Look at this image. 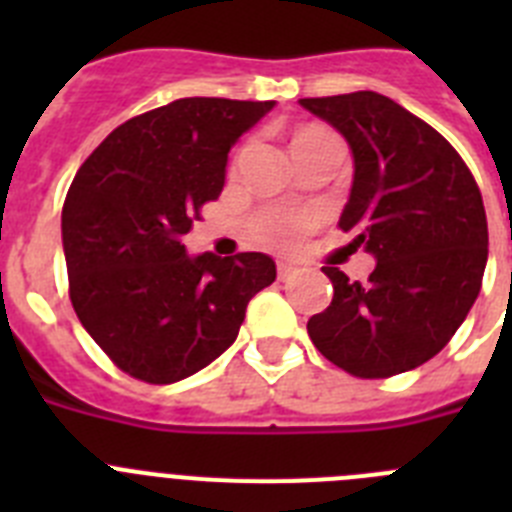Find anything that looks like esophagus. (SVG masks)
Segmentation results:
<instances>
[{
	"instance_id": "1",
	"label": "esophagus",
	"mask_w": 512,
	"mask_h": 512,
	"mask_svg": "<svg viewBox=\"0 0 512 512\" xmlns=\"http://www.w3.org/2000/svg\"><path fill=\"white\" fill-rule=\"evenodd\" d=\"M277 274H279V279H282V282H289V279L297 277V266L287 264V261H279Z\"/></svg>"
}]
</instances>
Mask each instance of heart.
<instances>
[{
    "instance_id": "obj_1",
    "label": "heart",
    "mask_w": 512,
    "mask_h": 512,
    "mask_svg": "<svg viewBox=\"0 0 512 512\" xmlns=\"http://www.w3.org/2000/svg\"><path fill=\"white\" fill-rule=\"evenodd\" d=\"M315 220H318V212L312 210H274L261 217L259 233L266 243L289 246V243H295L300 230L310 228Z\"/></svg>"
}]
</instances>
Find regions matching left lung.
<instances>
[{
    "label": "left lung",
    "instance_id": "1",
    "mask_svg": "<svg viewBox=\"0 0 512 512\" xmlns=\"http://www.w3.org/2000/svg\"><path fill=\"white\" fill-rule=\"evenodd\" d=\"M300 104L351 148L354 182L338 225L377 259L364 284L323 266L333 300L307 333L354 377L410 372L451 341L477 300L487 266L482 194L449 140L395 99L351 92Z\"/></svg>",
    "mask_w": 512,
    "mask_h": 512
}]
</instances>
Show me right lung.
<instances>
[{"label": "right lung", "instance_id": "add662e5", "mask_svg": "<svg viewBox=\"0 0 512 512\" xmlns=\"http://www.w3.org/2000/svg\"><path fill=\"white\" fill-rule=\"evenodd\" d=\"M274 104L176 99L112 130L76 171L61 215L71 305L130 377L171 384L205 369L277 279L266 253L189 256L182 243L223 192L230 148Z\"/></svg>", "mask_w": 512, "mask_h": 512}]
</instances>
